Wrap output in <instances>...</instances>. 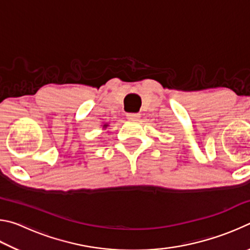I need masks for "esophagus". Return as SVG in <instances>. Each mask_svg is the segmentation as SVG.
Returning <instances> with one entry per match:
<instances>
[{"label":"esophagus","instance_id":"34e87169","mask_svg":"<svg viewBox=\"0 0 250 250\" xmlns=\"http://www.w3.org/2000/svg\"><path fill=\"white\" fill-rule=\"evenodd\" d=\"M126 118L130 120H139V118H140V113H128V115H126Z\"/></svg>","mask_w":250,"mask_h":250}]
</instances>
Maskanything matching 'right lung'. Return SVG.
Here are the masks:
<instances>
[{"label":"right lung","mask_w":250,"mask_h":250,"mask_svg":"<svg viewBox=\"0 0 250 250\" xmlns=\"http://www.w3.org/2000/svg\"><path fill=\"white\" fill-rule=\"evenodd\" d=\"M107 126H108V125H107V124H105V125H104V129H105V128H107Z\"/></svg>","instance_id":"right-lung-1"}]
</instances>
